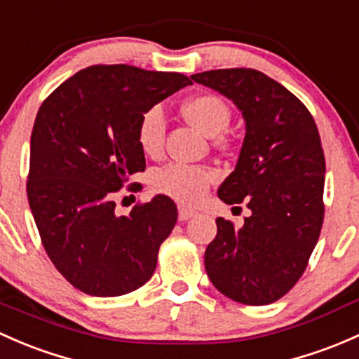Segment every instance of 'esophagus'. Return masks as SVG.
Returning <instances> with one entry per match:
<instances>
[{
    "mask_svg": "<svg viewBox=\"0 0 359 359\" xmlns=\"http://www.w3.org/2000/svg\"><path fill=\"white\" fill-rule=\"evenodd\" d=\"M194 217H196V211L194 210L184 208V206H180V208H179V220L180 222L191 220V218H194Z\"/></svg>",
    "mask_w": 359,
    "mask_h": 359,
    "instance_id": "1",
    "label": "esophagus"
}]
</instances>
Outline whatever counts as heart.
Returning <instances> with one entry per match:
<instances>
[{
  "instance_id": "1",
  "label": "heart",
  "mask_w": 359,
  "mask_h": 359,
  "mask_svg": "<svg viewBox=\"0 0 359 359\" xmlns=\"http://www.w3.org/2000/svg\"><path fill=\"white\" fill-rule=\"evenodd\" d=\"M182 113L206 135L220 134L230 122L229 104L217 94H196L184 101ZM167 132V116L160 104H154L141 115L137 123V142L149 156L161 153ZM215 173L205 167L187 163H170L158 168L151 177L154 191L180 203H198L213 182Z\"/></svg>"
}]
</instances>
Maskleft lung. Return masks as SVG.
<instances>
[{
  "label": "left lung",
  "mask_w": 359,
  "mask_h": 359,
  "mask_svg": "<svg viewBox=\"0 0 359 359\" xmlns=\"http://www.w3.org/2000/svg\"><path fill=\"white\" fill-rule=\"evenodd\" d=\"M191 79L232 101L246 126L218 198L244 201L251 215L241 229L217 218L206 273L237 303L270 304L299 280L322 230L325 158L318 129L290 90L258 70H210Z\"/></svg>",
  "instance_id": "1"
}]
</instances>
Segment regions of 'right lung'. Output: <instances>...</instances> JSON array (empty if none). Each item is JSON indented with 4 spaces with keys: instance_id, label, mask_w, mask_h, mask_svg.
Listing matches in <instances>:
<instances>
[{
    "instance_id": "right-lung-1",
    "label": "right lung",
    "mask_w": 359,
    "mask_h": 359,
    "mask_svg": "<svg viewBox=\"0 0 359 359\" xmlns=\"http://www.w3.org/2000/svg\"><path fill=\"white\" fill-rule=\"evenodd\" d=\"M191 84L175 72L94 65L41 104L30 135L29 205L53 265L82 292L123 296L156 269L177 222L175 203L156 194L116 215L113 199L146 168L137 142L142 113Z\"/></svg>"
}]
</instances>
